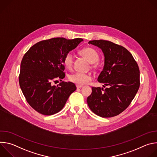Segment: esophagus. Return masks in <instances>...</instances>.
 Here are the masks:
<instances>
[{"mask_svg":"<svg viewBox=\"0 0 157 157\" xmlns=\"http://www.w3.org/2000/svg\"><path fill=\"white\" fill-rule=\"evenodd\" d=\"M82 86H82V85H79V84H77V85H76V87H77V89L81 88Z\"/></svg>","mask_w":157,"mask_h":157,"instance_id":"34e87169","label":"esophagus"}]
</instances>
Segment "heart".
Wrapping results in <instances>:
<instances>
[{"instance_id": "heart-1", "label": "heart", "mask_w": 157, "mask_h": 157, "mask_svg": "<svg viewBox=\"0 0 157 157\" xmlns=\"http://www.w3.org/2000/svg\"><path fill=\"white\" fill-rule=\"evenodd\" d=\"M80 53L91 63H96L99 59L98 52L92 47H86L83 48L80 51ZM73 61L74 55L71 52L65 54L63 58V63L67 68L71 69L72 68ZM93 67H94V66H93ZM69 79L77 84L83 85L91 80V76L86 73H75L70 75Z\"/></svg>"}]
</instances>
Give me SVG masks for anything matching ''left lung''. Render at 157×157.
<instances>
[{"instance_id":"1","label":"left lung","mask_w":157,"mask_h":157,"mask_svg":"<svg viewBox=\"0 0 157 157\" xmlns=\"http://www.w3.org/2000/svg\"><path fill=\"white\" fill-rule=\"evenodd\" d=\"M88 43L101 48L104 53V66L98 81L109 86L105 89L93 87L91 94L87 98L88 106L100 117L116 116L128 107L139 90V66L121 45L103 40Z\"/></svg>"}]
</instances>
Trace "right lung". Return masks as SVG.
Masks as SVG:
<instances>
[{"mask_svg":"<svg viewBox=\"0 0 157 157\" xmlns=\"http://www.w3.org/2000/svg\"><path fill=\"white\" fill-rule=\"evenodd\" d=\"M83 40L53 38L39 41L24 55L20 64L19 84L27 102L38 113L55 114L64 106L76 89L71 82H53L65 77L63 58Z\"/></svg>","mask_w":157,"mask_h":157,"instance_id":"obj_1","label":"right lung"}]
</instances>
